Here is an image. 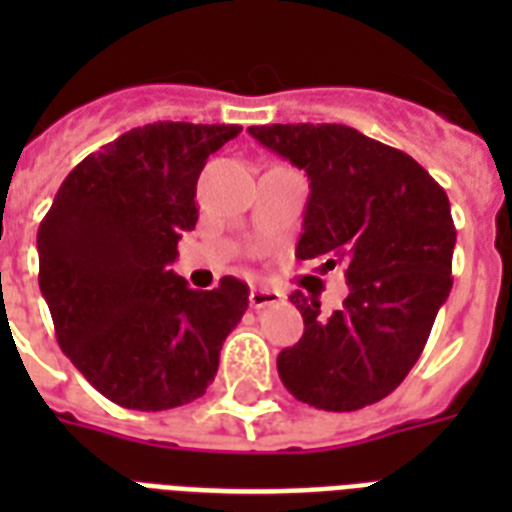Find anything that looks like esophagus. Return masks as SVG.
Returning a JSON list of instances; mask_svg holds the SVG:
<instances>
[{"mask_svg":"<svg viewBox=\"0 0 512 512\" xmlns=\"http://www.w3.org/2000/svg\"><path fill=\"white\" fill-rule=\"evenodd\" d=\"M281 292H276V289H252L249 292V305L255 308V311H260V308H268V305H276L281 303Z\"/></svg>","mask_w":512,"mask_h":512,"instance_id":"obj_1","label":"esophagus"}]
</instances>
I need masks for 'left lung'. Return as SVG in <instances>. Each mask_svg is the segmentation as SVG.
I'll return each instance as SVG.
<instances>
[{
    "mask_svg": "<svg viewBox=\"0 0 512 512\" xmlns=\"http://www.w3.org/2000/svg\"><path fill=\"white\" fill-rule=\"evenodd\" d=\"M249 135L311 180L297 257L342 263L350 287L332 316L303 292L289 297L305 332L279 353L281 382L324 412L377 404L417 364L452 289L449 196L412 156L345 124H265Z\"/></svg>",
    "mask_w": 512,
    "mask_h": 512,
    "instance_id": "obj_1",
    "label": "left lung"
}]
</instances>
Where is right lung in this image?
Masks as SVG:
<instances>
[{"label": "right lung", "instance_id": "1", "mask_svg": "<svg viewBox=\"0 0 512 512\" xmlns=\"http://www.w3.org/2000/svg\"><path fill=\"white\" fill-rule=\"evenodd\" d=\"M239 124L156 122L124 132L68 172L44 215L39 289L55 337L114 404L162 412L215 380L249 287L223 276L199 292L170 271L199 220L196 180Z\"/></svg>", "mask_w": 512, "mask_h": 512}]
</instances>
